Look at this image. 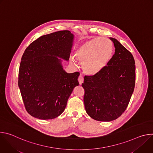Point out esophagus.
I'll return each mask as SVG.
<instances>
[{
    "instance_id": "obj_1",
    "label": "esophagus",
    "mask_w": 153,
    "mask_h": 153,
    "mask_svg": "<svg viewBox=\"0 0 153 153\" xmlns=\"http://www.w3.org/2000/svg\"><path fill=\"white\" fill-rule=\"evenodd\" d=\"M83 77L82 76H79V78H78V81H79V84L80 85H81L83 82Z\"/></svg>"
}]
</instances>
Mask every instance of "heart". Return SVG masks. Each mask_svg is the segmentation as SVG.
<instances>
[{
  "label": "heart",
  "instance_id": "heart-1",
  "mask_svg": "<svg viewBox=\"0 0 153 153\" xmlns=\"http://www.w3.org/2000/svg\"><path fill=\"white\" fill-rule=\"evenodd\" d=\"M113 53V47L110 40L96 37L81 44L75 52V57L82 63L85 73L94 75L106 66L112 57ZM70 60L71 64L77 65V61L73 57Z\"/></svg>",
  "mask_w": 153,
  "mask_h": 153
}]
</instances>
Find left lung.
I'll list each match as a JSON object with an SVG mask.
<instances>
[{
	"label": "left lung",
	"mask_w": 153,
	"mask_h": 153,
	"mask_svg": "<svg viewBox=\"0 0 153 153\" xmlns=\"http://www.w3.org/2000/svg\"><path fill=\"white\" fill-rule=\"evenodd\" d=\"M114 54L99 73L85 76L82 86L85 110L92 119L110 122L126 109L134 91L136 66L134 57L116 39L110 37Z\"/></svg>",
	"instance_id": "obj_1"
}]
</instances>
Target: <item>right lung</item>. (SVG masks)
Instances as JSON below:
<instances>
[{"mask_svg": "<svg viewBox=\"0 0 153 153\" xmlns=\"http://www.w3.org/2000/svg\"><path fill=\"white\" fill-rule=\"evenodd\" d=\"M74 35L63 30L42 36L26 48L21 59L18 85L27 111L48 120L60 116L74 88L79 72L67 73L62 60H68Z\"/></svg>", "mask_w": 153, "mask_h": 153, "instance_id": "obj_1", "label": "right lung"}]
</instances>
